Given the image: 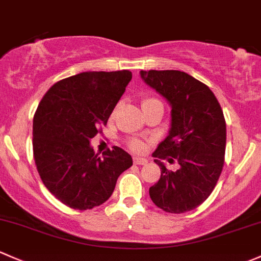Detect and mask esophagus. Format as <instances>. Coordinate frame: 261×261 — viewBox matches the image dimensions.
<instances>
[{
  "mask_svg": "<svg viewBox=\"0 0 261 261\" xmlns=\"http://www.w3.org/2000/svg\"><path fill=\"white\" fill-rule=\"evenodd\" d=\"M133 161H134V164H135V165H145V164H147L146 159L138 158V156H135V158L133 159Z\"/></svg>",
  "mask_w": 261,
  "mask_h": 261,
  "instance_id": "1",
  "label": "esophagus"
}]
</instances>
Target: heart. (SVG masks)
Masks as SVG:
<instances>
[{"label": "heart", "instance_id": "obj_1", "mask_svg": "<svg viewBox=\"0 0 261 261\" xmlns=\"http://www.w3.org/2000/svg\"><path fill=\"white\" fill-rule=\"evenodd\" d=\"M155 105H163V103H161L160 100H158V98H155V97H151V96H146V97H144L141 100L142 110H146V109L151 108V106H155ZM117 109H119V105L115 106L114 110H112L111 116H114V115L116 114ZM126 145H127L128 149L133 150V151H135V152H141V151H144V149H145V145L142 144V141H140L139 139H127Z\"/></svg>", "mask_w": 261, "mask_h": 261}]
</instances>
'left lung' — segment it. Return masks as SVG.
<instances>
[{"label": "left lung", "mask_w": 261, "mask_h": 261, "mask_svg": "<svg viewBox=\"0 0 261 261\" xmlns=\"http://www.w3.org/2000/svg\"><path fill=\"white\" fill-rule=\"evenodd\" d=\"M140 73L171 105L169 136L152 153L161 176L150 188V197L166 213H186L210 196L223 171L226 147L223 110L209 87L189 73L177 70ZM160 160L177 162L180 167L171 172Z\"/></svg>", "instance_id": "left-lung-1"}]
</instances>
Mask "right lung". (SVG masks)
<instances>
[{
	"mask_svg": "<svg viewBox=\"0 0 261 261\" xmlns=\"http://www.w3.org/2000/svg\"><path fill=\"white\" fill-rule=\"evenodd\" d=\"M131 79L128 70L81 72L56 82L38 103L32 130L35 164L43 185L71 209L103 204L133 165L120 147L98 158L90 146Z\"/></svg>",
	"mask_w": 261,
	"mask_h": 261,
	"instance_id": "right-lung-1",
	"label": "right lung"
}]
</instances>
